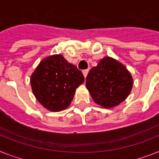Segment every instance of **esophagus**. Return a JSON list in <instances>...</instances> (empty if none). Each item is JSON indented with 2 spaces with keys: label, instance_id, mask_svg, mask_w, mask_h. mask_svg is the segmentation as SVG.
<instances>
[{
  "label": "esophagus",
  "instance_id": "1",
  "mask_svg": "<svg viewBox=\"0 0 159 159\" xmlns=\"http://www.w3.org/2000/svg\"><path fill=\"white\" fill-rule=\"evenodd\" d=\"M88 73H89V70H83V74H84V76L86 78V76H87Z\"/></svg>",
  "mask_w": 159,
  "mask_h": 159
}]
</instances>
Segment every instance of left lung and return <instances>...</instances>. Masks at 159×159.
Returning a JSON list of instances; mask_svg holds the SVG:
<instances>
[{"mask_svg":"<svg viewBox=\"0 0 159 159\" xmlns=\"http://www.w3.org/2000/svg\"><path fill=\"white\" fill-rule=\"evenodd\" d=\"M133 80L127 68L106 57L89 70L86 87L97 104L111 108L124 102L132 90Z\"/></svg>","mask_w":159,"mask_h":159,"instance_id":"obj_1","label":"left lung"}]
</instances>
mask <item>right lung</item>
Masks as SVG:
<instances>
[{
    "label": "right lung",
    "instance_id": "obj_1",
    "mask_svg": "<svg viewBox=\"0 0 159 159\" xmlns=\"http://www.w3.org/2000/svg\"><path fill=\"white\" fill-rule=\"evenodd\" d=\"M84 81V75L61 55L46 57L31 77L35 98L51 111H60L70 104L75 89Z\"/></svg>",
    "mask_w": 159,
    "mask_h": 159
}]
</instances>
